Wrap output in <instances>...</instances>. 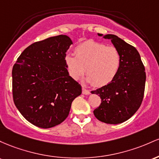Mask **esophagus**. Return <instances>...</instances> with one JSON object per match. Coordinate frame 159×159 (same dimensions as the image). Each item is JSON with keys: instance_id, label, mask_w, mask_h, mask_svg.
<instances>
[{"instance_id": "obj_1", "label": "esophagus", "mask_w": 159, "mask_h": 159, "mask_svg": "<svg viewBox=\"0 0 159 159\" xmlns=\"http://www.w3.org/2000/svg\"><path fill=\"white\" fill-rule=\"evenodd\" d=\"M83 94H90V92L89 90H87L86 89H85L84 87H83Z\"/></svg>"}]
</instances>
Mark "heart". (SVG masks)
<instances>
[{
	"label": "heart",
	"instance_id": "1",
	"mask_svg": "<svg viewBox=\"0 0 159 159\" xmlns=\"http://www.w3.org/2000/svg\"><path fill=\"white\" fill-rule=\"evenodd\" d=\"M65 61L73 79L79 80L86 67L87 81L101 87L108 85L115 79L122 59L119 50L114 46L88 40L75 48V56L67 54Z\"/></svg>",
	"mask_w": 159,
	"mask_h": 159
}]
</instances>
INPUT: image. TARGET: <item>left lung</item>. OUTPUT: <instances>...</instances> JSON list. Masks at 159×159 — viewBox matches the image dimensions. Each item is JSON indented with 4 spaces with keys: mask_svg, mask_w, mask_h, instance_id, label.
Wrapping results in <instances>:
<instances>
[{
    "mask_svg": "<svg viewBox=\"0 0 159 159\" xmlns=\"http://www.w3.org/2000/svg\"><path fill=\"white\" fill-rule=\"evenodd\" d=\"M98 36L111 40L121 56L118 74L108 85L94 91L101 103L94 110L99 121L107 124H119L127 121L141 105L146 83L145 67L136 48L114 34Z\"/></svg>",
    "mask_w": 159,
    "mask_h": 159,
    "instance_id": "obj_1",
    "label": "left lung"
}]
</instances>
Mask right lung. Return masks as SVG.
<instances>
[{
    "mask_svg": "<svg viewBox=\"0 0 159 159\" xmlns=\"http://www.w3.org/2000/svg\"><path fill=\"white\" fill-rule=\"evenodd\" d=\"M72 40L67 35L34 43L12 67V97L16 108L34 125L49 128L68 116L82 87L69 75L65 58Z\"/></svg>",
    "mask_w": 159,
    "mask_h": 159,
    "instance_id": "add662e5",
    "label": "right lung"
}]
</instances>
